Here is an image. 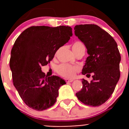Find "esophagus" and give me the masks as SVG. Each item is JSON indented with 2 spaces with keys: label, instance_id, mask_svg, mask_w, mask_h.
Wrapping results in <instances>:
<instances>
[{
  "label": "esophagus",
  "instance_id": "1",
  "mask_svg": "<svg viewBox=\"0 0 129 129\" xmlns=\"http://www.w3.org/2000/svg\"><path fill=\"white\" fill-rule=\"evenodd\" d=\"M65 81L66 82H72V81H74V79H65Z\"/></svg>",
  "mask_w": 129,
  "mask_h": 129
}]
</instances>
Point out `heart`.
Masks as SVG:
<instances>
[{
  "label": "heart",
  "mask_w": 129,
  "mask_h": 129,
  "mask_svg": "<svg viewBox=\"0 0 129 129\" xmlns=\"http://www.w3.org/2000/svg\"><path fill=\"white\" fill-rule=\"evenodd\" d=\"M84 45L81 42L77 41L74 42L72 45V50L74 53H76L78 50L82 47H84ZM80 67L77 66H72L68 63H61L57 66L56 71L59 75L67 78H72L75 76L77 72L80 71Z\"/></svg>",
  "instance_id": "1"
}]
</instances>
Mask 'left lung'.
I'll return each instance as SVG.
<instances>
[{"mask_svg":"<svg viewBox=\"0 0 129 129\" xmlns=\"http://www.w3.org/2000/svg\"><path fill=\"white\" fill-rule=\"evenodd\" d=\"M74 30L89 55L82 74H86L87 77L92 74L93 79L90 82L82 79V88L75 95L85 105L100 106L110 98L120 78L121 57L117 44L108 32L97 25H77Z\"/></svg>","mask_w":129,"mask_h":129,"instance_id":"8db88e82","label":"left lung"}]
</instances>
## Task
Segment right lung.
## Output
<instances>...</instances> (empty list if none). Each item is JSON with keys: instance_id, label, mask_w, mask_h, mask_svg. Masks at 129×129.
Returning <instances> with one entry per match:
<instances>
[{"instance_id": "obj_1", "label": "right lung", "mask_w": 129, "mask_h": 129, "mask_svg": "<svg viewBox=\"0 0 129 129\" xmlns=\"http://www.w3.org/2000/svg\"><path fill=\"white\" fill-rule=\"evenodd\" d=\"M72 36L69 26H32L17 37L11 50L10 67L14 85L24 103L36 110H46L55 103L60 87L66 82L42 72L57 50Z\"/></svg>"}]
</instances>
